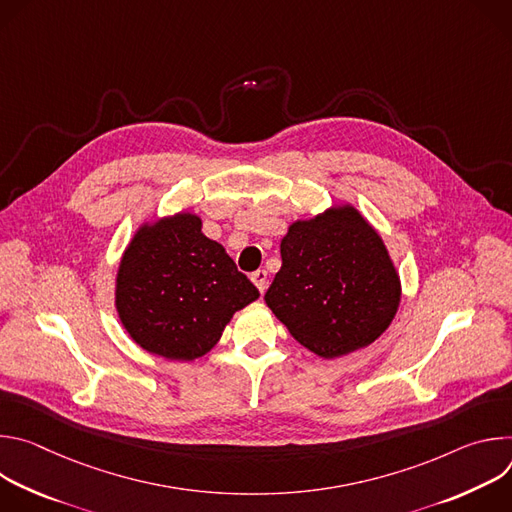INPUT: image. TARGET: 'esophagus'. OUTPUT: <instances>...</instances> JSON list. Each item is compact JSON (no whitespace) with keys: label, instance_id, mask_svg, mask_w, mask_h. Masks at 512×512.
<instances>
[{"label":"esophagus","instance_id":"esophagus-1","mask_svg":"<svg viewBox=\"0 0 512 512\" xmlns=\"http://www.w3.org/2000/svg\"><path fill=\"white\" fill-rule=\"evenodd\" d=\"M251 281L257 285V289L263 294V291L267 289V271H265V269L253 271V273H251Z\"/></svg>","mask_w":512,"mask_h":512}]
</instances>
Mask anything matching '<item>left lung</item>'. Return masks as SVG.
Here are the masks:
<instances>
[{
  "instance_id": "1",
  "label": "left lung",
  "mask_w": 512,
  "mask_h": 512,
  "mask_svg": "<svg viewBox=\"0 0 512 512\" xmlns=\"http://www.w3.org/2000/svg\"><path fill=\"white\" fill-rule=\"evenodd\" d=\"M265 304L302 346L338 358L373 344L401 304L399 271L377 229L350 202L300 218L281 239Z\"/></svg>"
}]
</instances>
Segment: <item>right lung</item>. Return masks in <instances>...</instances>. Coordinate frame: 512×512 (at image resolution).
I'll use <instances>...</instances> for the list:
<instances>
[{"instance_id":"obj_1","label":"right lung","mask_w":512,"mask_h":512,"mask_svg":"<svg viewBox=\"0 0 512 512\" xmlns=\"http://www.w3.org/2000/svg\"><path fill=\"white\" fill-rule=\"evenodd\" d=\"M257 298L259 289L188 210L141 223L115 277L121 326L137 346L168 360L210 352L235 312Z\"/></svg>"}]
</instances>
